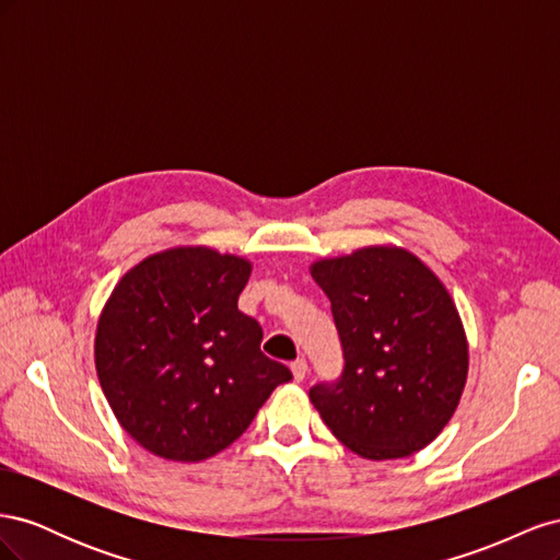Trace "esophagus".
Returning a JSON list of instances; mask_svg holds the SVG:
<instances>
[{
    "instance_id": "esophagus-1",
    "label": "esophagus",
    "mask_w": 560,
    "mask_h": 560,
    "mask_svg": "<svg viewBox=\"0 0 560 560\" xmlns=\"http://www.w3.org/2000/svg\"><path fill=\"white\" fill-rule=\"evenodd\" d=\"M292 374H294V381H296V383H301L303 378H306V374H308V364H306V360H296V362H292Z\"/></svg>"
}]
</instances>
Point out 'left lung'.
Instances as JSON below:
<instances>
[{"instance_id":"left-lung-1","label":"left lung","mask_w":560,"mask_h":560,"mask_svg":"<svg viewBox=\"0 0 560 560\" xmlns=\"http://www.w3.org/2000/svg\"><path fill=\"white\" fill-rule=\"evenodd\" d=\"M313 280L331 301L343 374L311 387L331 434L366 460L432 444L463 397L469 348L455 303L416 254L395 245L319 259Z\"/></svg>"}]
</instances>
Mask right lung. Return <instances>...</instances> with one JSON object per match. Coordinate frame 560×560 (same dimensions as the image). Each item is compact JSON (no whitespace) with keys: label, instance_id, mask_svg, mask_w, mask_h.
Wrapping results in <instances>:
<instances>
[{"label":"right lung","instance_id":"right-lung-1","mask_svg":"<svg viewBox=\"0 0 560 560\" xmlns=\"http://www.w3.org/2000/svg\"><path fill=\"white\" fill-rule=\"evenodd\" d=\"M252 264L173 247L132 266L95 331V369L121 428L165 460L200 463L231 446L290 369L261 352L238 311Z\"/></svg>","mask_w":560,"mask_h":560}]
</instances>
